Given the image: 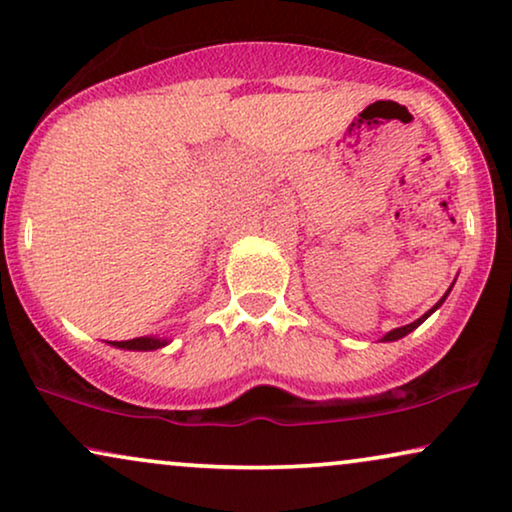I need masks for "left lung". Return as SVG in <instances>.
I'll use <instances>...</instances> for the list:
<instances>
[{"label":"left lung","mask_w":512,"mask_h":512,"mask_svg":"<svg viewBox=\"0 0 512 512\" xmlns=\"http://www.w3.org/2000/svg\"><path fill=\"white\" fill-rule=\"evenodd\" d=\"M445 298H447V296H443V298H440V300H438V303H436V307H433V310H438V307H440V305H443V300H445ZM433 310H429V312H426V314H424V317H419L417 321H412V324H408V326H401V328H394V331H389L387 335H384V342L398 340V338H403V335H408L410 331H415V328H417L419 324H422V321H424L426 317H429V314H431Z\"/></svg>","instance_id":"1"}]
</instances>
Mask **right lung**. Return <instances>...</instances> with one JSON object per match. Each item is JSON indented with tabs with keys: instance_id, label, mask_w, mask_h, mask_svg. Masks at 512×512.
Wrapping results in <instances>:
<instances>
[{
	"instance_id": "1",
	"label": "right lung",
	"mask_w": 512,
	"mask_h": 512,
	"mask_svg": "<svg viewBox=\"0 0 512 512\" xmlns=\"http://www.w3.org/2000/svg\"><path fill=\"white\" fill-rule=\"evenodd\" d=\"M114 347L121 349H142V352H151V349H158L167 345V340H158V338H132V340H121V342H111Z\"/></svg>"
}]
</instances>
